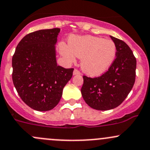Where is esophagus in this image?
Returning a JSON list of instances; mask_svg holds the SVG:
<instances>
[{
  "label": "esophagus",
  "instance_id": "esophagus-1",
  "mask_svg": "<svg viewBox=\"0 0 150 150\" xmlns=\"http://www.w3.org/2000/svg\"><path fill=\"white\" fill-rule=\"evenodd\" d=\"M73 75H80V72L77 69H75L73 71Z\"/></svg>",
  "mask_w": 150,
  "mask_h": 150
}]
</instances>
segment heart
<instances>
[{
  "label": "heart",
  "mask_w": 150,
  "mask_h": 150,
  "mask_svg": "<svg viewBox=\"0 0 150 150\" xmlns=\"http://www.w3.org/2000/svg\"><path fill=\"white\" fill-rule=\"evenodd\" d=\"M69 45L59 44L61 54L70 63L81 58V67L88 75L97 76L104 73L116 57V47L111 39L93 36H71Z\"/></svg>",
  "instance_id": "heart-1"
}]
</instances>
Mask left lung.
Segmentation results:
<instances>
[{"instance_id":"obj_1","label":"left lung","mask_w":150,"mask_h":150,"mask_svg":"<svg viewBox=\"0 0 150 150\" xmlns=\"http://www.w3.org/2000/svg\"><path fill=\"white\" fill-rule=\"evenodd\" d=\"M116 47V59L108 71L97 78L83 76L81 93L91 108L107 111L119 106L133 88L137 60L124 41L111 37Z\"/></svg>"}]
</instances>
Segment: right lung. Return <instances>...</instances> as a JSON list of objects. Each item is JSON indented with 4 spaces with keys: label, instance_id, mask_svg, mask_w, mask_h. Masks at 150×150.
I'll return each mask as SVG.
<instances>
[{
    "label": "right lung",
    "instance_id": "1",
    "mask_svg": "<svg viewBox=\"0 0 150 150\" xmlns=\"http://www.w3.org/2000/svg\"><path fill=\"white\" fill-rule=\"evenodd\" d=\"M60 29H42L25 36L12 58V79L23 102L39 111L54 108L72 76L73 68L57 65L55 46Z\"/></svg>",
    "mask_w": 150,
    "mask_h": 150
}]
</instances>
